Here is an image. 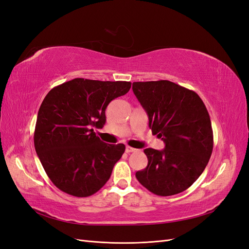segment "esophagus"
I'll use <instances>...</instances> for the list:
<instances>
[{
  "instance_id": "esophagus-1",
  "label": "esophagus",
  "mask_w": 249,
  "mask_h": 249,
  "mask_svg": "<svg viewBox=\"0 0 249 249\" xmlns=\"http://www.w3.org/2000/svg\"><path fill=\"white\" fill-rule=\"evenodd\" d=\"M136 148H134V147H131V146H126L125 147V152L127 153V154H131V153H134V152H136Z\"/></svg>"
}]
</instances>
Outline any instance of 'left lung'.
Listing matches in <instances>:
<instances>
[{"label":"left lung","mask_w":249,"mask_h":249,"mask_svg":"<svg viewBox=\"0 0 249 249\" xmlns=\"http://www.w3.org/2000/svg\"><path fill=\"white\" fill-rule=\"evenodd\" d=\"M133 91L147 113L149 127L165 148H145L147 166L136 172L139 183L159 196L188 189L205 170L213 150L209 112L199 95L176 83L134 82Z\"/></svg>","instance_id":"8db88e82"}]
</instances>
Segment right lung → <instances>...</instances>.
Masks as SVG:
<instances>
[{
  "label": "right lung",
  "instance_id": "obj_1",
  "mask_svg": "<svg viewBox=\"0 0 249 249\" xmlns=\"http://www.w3.org/2000/svg\"><path fill=\"white\" fill-rule=\"evenodd\" d=\"M131 84L77 78L51 89L44 97L37 115L34 146L58 189L87 197L107 183L125 146L103 142L93 127L104 126L109 103L124 95Z\"/></svg>",
  "mask_w": 249,
  "mask_h": 249
}]
</instances>
